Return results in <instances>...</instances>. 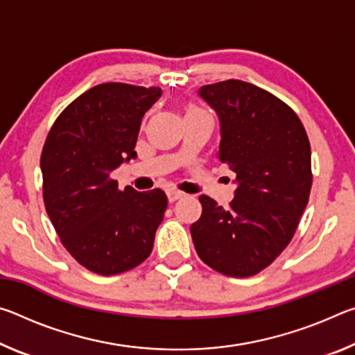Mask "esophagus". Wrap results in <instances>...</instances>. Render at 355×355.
I'll list each match as a JSON object with an SVG mask.
<instances>
[{
	"instance_id": "34e87169",
	"label": "esophagus",
	"mask_w": 355,
	"mask_h": 355,
	"mask_svg": "<svg viewBox=\"0 0 355 355\" xmlns=\"http://www.w3.org/2000/svg\"><path fill=\"white\" fill-rule=\"evenodd\" d=\"M183 196H184V192L178 191V189H169V191H167V199H169V202H175L178 199H182Z\"/></svg>"
}]
</instances>
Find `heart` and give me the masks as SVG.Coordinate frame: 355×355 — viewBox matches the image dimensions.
Masks as SVG:
<instances>
[{"mask_svg": "<svg viewBox=\"0 0 355 355\" xmlns=\"http://www.w3.org/2000/svg\"><path fill=\"white\" fill-rule=\"evenodd\" d=\"M194 116H208V114L202 110V107L196 105L186 106V117H194Z\"/></svg>", "mask_w": 355, "mask_h": 355, "instance_id": "heart-1", "label": "heart"}]
</instances>
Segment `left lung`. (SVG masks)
<instances>
[{"mask_svg": "<svg viewBox=\"0 0 355 355\" xmlns=\"http://www.w3.org/2000/svg\"><path fill=\"white\" fill-rule=\"evenodd\" d=\"M199 94L220 119L219 159L239 186L228 208L199 197L192 241L214 271L250 277L290 244L307 207L313 180L309 136L285 101L250 83L207 84Z\"/></svg>", "mask_w": 355, "mask_h": 355, "instance_id": "left-lung-1", "label": "left lung"}]
</instances>
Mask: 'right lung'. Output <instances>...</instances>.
Instances as JSON below:
<instances>
[{
	"label": "right lung",
	"instance_id": "add662e5",
	"mask_svg": "<svg viewBox=\"0 0 355 355\" xmlns=\"http://www.w3.org/2000/svg\"><path fill=\"white\" fill-rule=\"evenodd\" d=\"M159 95L155 86H94L59 114L42 148L46 213L69 254L95 274H122L152 254L164 191L119 189L111 172L136 158L142 117Z\"/></svg>",
	"mask_w": 355,
	"mask_h": 355
}]
</instances>
